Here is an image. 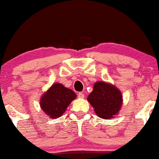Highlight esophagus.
Wrapping results in <instances>:
<instances>
[{"label": "esophagus", "mask_w": 159, "mask_h": 159, "mask_svg": "<svg viewBox=\"0 0 159 159\" xmlns=\"http://www.w3.org/2000/svg\"><path fill=\"white\" fill-rule=\"evenodd\" d=\"M78 98H84V95L83 93H79L78 94Z\"/></svg>", "instance_id": "obj_1"}]
</instances>
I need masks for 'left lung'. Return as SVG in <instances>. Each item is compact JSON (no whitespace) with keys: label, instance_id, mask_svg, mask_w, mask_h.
I'll return each mask as SVG.
<instances>
[{"label":"left lung","instance_id":"8db88e82","mask_svg":"<svg viewBox=\"0 0 159 159\" xmlns=\"http://www.w3.org/2000/svg\"><path fill=\"white\" fill-rule=\"evenodd\" d=\"M87 100L94 108L95 113L105 120L111 119L117 115L123 105V97L119 89L104 81L94 84L93 90Z\"/></svg>","mask_w":159,"mask_h":159}]
</instances>
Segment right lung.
<instances>
[{"label":"right lung","instance_id":"obj_1","mask_svg":"<svg viewBox=\"0 0 159 159\" xmlns=\"http://www.w3.org/2000/svg\"><path fill=\"white\" fill-rule=\"evenodd\" d=\"M76 96L74 91L61 84H54L42 96L40 107L48 117L56 119L61 117Z\"/></svg>","mask_w":159,"mask_h":159}]
</instances>
